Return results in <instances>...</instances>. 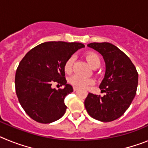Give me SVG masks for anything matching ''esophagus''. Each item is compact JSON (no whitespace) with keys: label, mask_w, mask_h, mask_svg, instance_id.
Listing matches in <instances>:
<instances>
[{"label":"esophagus","mask_w":148,"mask_h":148,"mask_svg":"<svg viewBox=\"0 0 148 148\" xmlns=\"http://www.w3.org/2000/svg\"><path fill=\"white\" fill-rule=\"evenodd\" d=\"M78 87H73V90H74V91H77V90H78Z\"/></svg>","instance_id":"34e87169"}]
</instances>
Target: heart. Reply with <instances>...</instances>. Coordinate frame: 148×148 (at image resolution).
<instances>
[{"instance_id": "1", "label": "heart", "mask_w": 148, "mask_h": 148, "mask_svg": "<svg viewBox=\"0 0 148 148\" xmlns=\"http://www.w3.org/2000/svg\"><path fill=\"white\" fill-rule=\"evenodd\" d=\"M86 59L88 61L89 64L92 66V68H98L101 65V58L99 55L95 52H88L86 54ZM73 62H74V58L73 56L70 57L66 61L64 65V70L66 73H72L73 71ZM69 82L72 85L75 86L76 87H80V88H85L88 87L89 85H91L93 83V80L90 78L84 77L82 75H75L72 76L69 79Z\"/></svg>"}]
</instances>
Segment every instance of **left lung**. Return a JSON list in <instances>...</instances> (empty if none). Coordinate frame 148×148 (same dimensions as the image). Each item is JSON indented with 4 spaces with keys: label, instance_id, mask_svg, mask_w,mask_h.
I'll list each match as a JSON object with an SVG mask.
<instances>
[{
    "label": "left lung",
    "instance_id": "left-lung-1",
    "mask_svg": "<svg viewBox=\"0 0 148 148\" xmlns=\"http://www.w3.org/2000/svg\"><path fill=\"white\" fill-rule=\"evenodd\" d=\"M104 58L105 75L99 88L104 96L89 93L84 106L91 117L108 122L121 117L130 107L136 93L138 73L131 60L121 49L108 42L87 45Z\"/></svg>",
    "mask_w": 148,
    "mask_h": 148
}]
</instances>
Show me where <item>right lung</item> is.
<instances>
[{
  "mask_svg": "<svg viewBox=\"0 0 148 148\" xmlns=\"http://www.w3.org/2000/svg\"><path fill=\"white\" fill-rule=\"evenodd\" d=\"M81 43L49 41L29 50L19 63L15 73V92L21 105L30 118L42 124L59 119L66 112L64 99L73 91L66 84L64 65ZM53 83L64 85L56 90Z\"/></svg>",
  "mask_w": 148,
  "mask_h": 148,
  "instance_id": "obj_1",
  "label": "right lung"
}]
</instances>
